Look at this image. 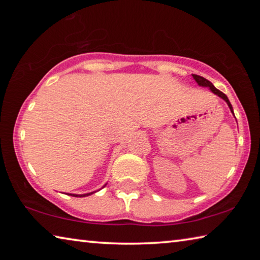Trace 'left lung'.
Here are the masks:
<instances>
[{"label":"left lung","mask_w":260,"mask_h":260,"mask_svg":"<svg viewBox=\"0 0 260 260\" xmlns=\"http://www.w3.org/2000/svg\"><path fill=\"white\" fill-rule=\"evenodd\" d=\"M192 78L195 79V81H196L197 83H199V86H202V87H209L210 90L212 91L213 94L218 95L219 98H221L223 101H225V102L228 104V107H230L232 113L234 114V112H233V107H232V104H231V102H230V100H228L227 96H226L225 94H223L222 91H220L219 89H217V88H215V87L212 85V82H210L209 80H206V79L203 78V77L197 76V74H192Z\"/></svg>","instance_id":"obj_1"}]
</instances>
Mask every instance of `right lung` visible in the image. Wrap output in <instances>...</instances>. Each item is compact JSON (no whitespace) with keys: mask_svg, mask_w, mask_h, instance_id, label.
I'll return each mask as SVG.
<instances>
[{"mask_svg":"<svg viewBox=\"0 0 260 260\" xmlns=\"http://www.w3.org/2000/svg\"><path fill=\"white\" fill-rule=\"evenodd\" d=\"M91 193H94V192H88V193H82V195H77V193H69V195H71V196H74V197H86V196H89V195H91Z\"/></svg>","mask_w":260,"mask_h":260,"instance_id":"right-lung-1","label":"right lung"}]
</instances>
